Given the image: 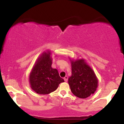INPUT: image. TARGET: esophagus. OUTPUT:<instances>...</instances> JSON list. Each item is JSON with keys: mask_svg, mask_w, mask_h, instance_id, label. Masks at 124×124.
Returning a JSON list of instances; mask_svg holds the SVG:
<instances>
[{"mask_svg": "<svg viewBox=\"0 0 124 124\" xmlns=\"http://www.w3.org/2000/svg\"><path fill=\"white\" fill-rule=\"evenodd\" d=\"M64 80H65V82H67V80H68V76H66L64 78Z\"/></svg>", "mask_w": 124, "mask_h": 124, "instance_id": "esophagus-1", "label": "esophagus"}]
</instances>
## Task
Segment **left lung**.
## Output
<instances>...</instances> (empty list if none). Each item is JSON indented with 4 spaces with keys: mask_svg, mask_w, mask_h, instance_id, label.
Wrapping results in <instances>:
<instances>
[{
    "mask_svg": "<svg viewBox=\"0 0 124 124\" xmlns=\"http://www.w3.org/2000/svg\"><path fill=\"white\" fill-rule=\"evenodd\" d=\"M70 61L72 76L68 79V83L71 92L78 97L86 99L96 91L97 78L83 59Z\"/></svg>",
    "mask_w": 124,
    "mask_h": 124,
    "instance_id": "1",
    "label": "left lung"
}]
</instances>
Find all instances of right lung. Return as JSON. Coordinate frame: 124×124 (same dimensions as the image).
<instances>
[{
	"instance_id": "1",
	"label": "right lung",
	"mask_w": 124,
	"mask_h": 124,
	"mask_svg": "<svg viewBox=\"0 0 124 124\" xmlns=\"http://www.w3.org/2000/svg\"><path fill=\"white\" fill-rule=\"evenodd\" d=\"M51 52H44L38 58L31 73L29 82L31 88L39 94H47L56 90L64 80L59 76L58 70L53 69Z\"/></svg>"
}]
</instances>
